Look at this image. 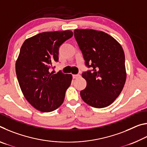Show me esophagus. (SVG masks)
<instances>
[{
	"instance_id": "esophagus-1",
	"label": "esophagus",
	"mask_w": 147,
	"mask_h": 147,
	"mask_svg": "<svg viewBox=\"0 0 147 147\" xmlns=\"http://www.w3.org/2000/svg\"><path fill=\"white\" fill-rule=\"evenodd\" d=\"M80 74H73V78L74 79H75V78H78V77H80Z\"/></svg>"
}]
</instances>
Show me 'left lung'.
<instances>
[{
  "label": "left lung",
  "mask_w": 147,
  "mask_h": 147,
  "mask_svg": "<svg viewBox=\"0 0 147 147\" xmlns=\"http://www.w3.org/2000/svg\"><path fill=\"white\" fill-rule=\"evenodd\" d=\"M74 38L88 67L84 72L87 86L80 91L82 100L96 108L112 104L123 90L126 78L125 56L117 41L93 29H76Z\"/></svg>",
  "instance_id": "left-lung-1"
}]
</instances>
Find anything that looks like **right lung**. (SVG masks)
<instances>
[{
    "mask_svg": "<svg viewBox=\"0 0 147 147\" xmlns=\"http://www.w3.org/2000/svg\"><path fill=\"white\" fill-rule=\"evenodd\" d=\"M73 36L71 30L42 32L22 45L16 63L17 80L27 101L42 112L59 108L71 85V74H54L51 69L58 61L59 47Z\"/></svg>",
    "mask_w": 147,
    "mask_h": 147,
    "instance_id": "1",
    "label": "right lung"
}]
</instances>
